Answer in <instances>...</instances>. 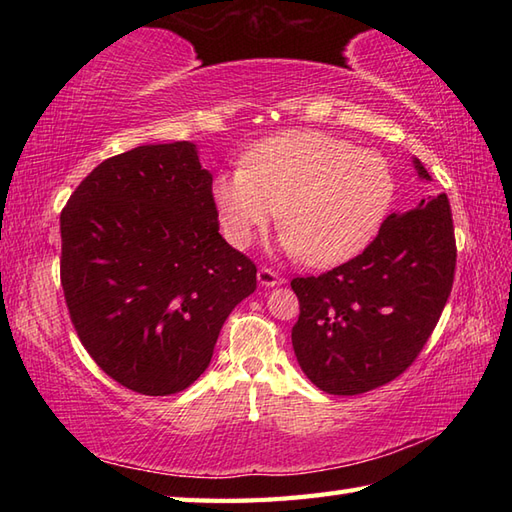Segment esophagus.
I'll list each match as a JSON object with an SVG mask.
<instances>
[{"instance_id": "obj_1", "label": "esophagus", "mask_w": 512, "mask_h": 512, "mask_svg": "<svg viewBox=\"0 0 512 512\" xmlns=\"http://www.w3.org/2000/svg\"><path fill=\"white\" fill-rule=\"evenodd\" d=\"M257 281L262 286H266V288H270V286H279V284H284V277H281L279 273H275L273 268H266V266H262L257 270Z\"/></svg>"}]
</instances>
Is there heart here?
Wrapping results in <instances>:
<instances>
[{
  "label": "heart",
  "instance_id": "b5f03b06",
  "mask_svg": "<svg viewBox=\"0 0 512 512\" xmlns=\"http://www.w3.org/2000/svg\"><path fill=\"white\" fill-rule=\"evenodd\" d=\"M387 160L321 132H286L220 171L211 198L226 242L248 248L277 220L281 248L310 266H336L369 244L394 200Z\"/></svg>",
  "mask_w": 512,
  "mask_h": 512
}]
</instances>
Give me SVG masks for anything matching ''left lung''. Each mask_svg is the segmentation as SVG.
Wrapping results in <instances>:
<instances>
[{
	"instance_id": "1",
	"label": "left lung",
	"mask_w": 512,
	"mask_h": 512,
	"mask_svg": "<svg viewBox=\"0 0 512 512\" xmlns=\"http://www.w3.org/2000/svg\"><path fill=\"white\" fill-rule=\"evenodd\" d=\"M413 167L431 180L418 158ZM455 257L451 206L440 193L391 213L350 262L292 279L301 310L292 347L303 374L334 396L365 394L400 376L447 306Z\"/></svg>"
}]
</instances>
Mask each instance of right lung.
Segmentation results:
<instances>
[{"instance_id":"1","label":"right lung","mask_w":512,"mask_h":512,"mask_svg":"<svg viewBox=\"0 0 512 512\" xmlns=\"http://www.w3.org/2000/svg\"><path fill=\"white\" fill-rule=\"evenodd\" d=\"M213 176L189 140L103 160L61 211V286L85 350L145 396L187 389L222 325L257 288L226 244Z\"/></svg>"}]
</instances>
